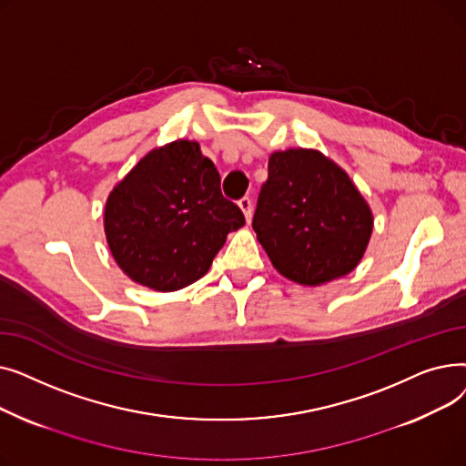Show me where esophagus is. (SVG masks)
<instances>
[{"instance_id":"esophagus-1","label":"esophagus","mask_w":466,"mask_h":466,"mask_svg":"<svg viewBox=\"0 0 466 466\" xmlns=\"http://www.w3.org/2000/svg\"><path fill=\"white\" fill-rule=\"evenodd\" d=\"M238 206H239V209L243 211V215H246L248 223H249L251 217H253V202H251L249 196H243V198L238 202Z\"/></svg>"}]
</instances>
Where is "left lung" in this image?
<instances>
[{
	"instance_id": "obj_1",
	"label": "left lung",
	"mask_w": 466,
	"mask_h": 466,
	"mask_svg": "<svg viewBox=\"0 0 466 466\" xmlns=\"http://www.w3.org/2000/svg\"><path fill=\"white\" fill-rule=\"evenodd\" d=\"M372 227L362 194L323 153L270 155L253 228L281 276L315 287L350 274L369 246Z\"/></svg>"
}]
</instances>
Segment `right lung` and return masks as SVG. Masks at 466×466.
<instances>
[{
	"mask_svg": "<svg viewBox=\"0 0 466 466\" xmlns=\"http://www.w3.org/2000/svg\"><path fill=\"white\" fill-rule=\"evenodd\" d=\"M243 225L241 209L220 192L215 164L188 139L147 153L111 190L104 211L120 270L162 292L206 276L227 236Z\"/></svg>",
	"mask_w": 466,
	"mask_h": 466,
	"instance_id": "add662e5",
	"label": "right lung"
}]
</instances>
